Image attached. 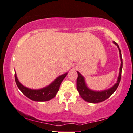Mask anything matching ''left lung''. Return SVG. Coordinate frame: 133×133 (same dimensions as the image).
Wrapping results in <instances>:
<instances>
[{
  "label": "left lung",
  "instance_id": "1",
  "mask_svg": "<svg viewBox=\"0 0 133 133\" xmlns=\"http://www.w3.org/2000/svg\"><path fill=\"white\" fill-rule=\"evenodd\" d=\"M113 43L116 46H117L118 49H119V56H120L121 60V65L120 68H119V76H118L117 81L115 83V84L113 87H111L110 89H107L105 90L102 91H95L91 90L87 87V84L85 83V81L84 76L81 75V74L78 71V77L77 79V89L78 92H79L80 95L82 97L83 100L85 101L89 102V103H97L99 102H102L104 100H107L108 98L112 94L115 92L116 90L118 85H119V82H120L121 77V71H122L123 68V59L121 58V52L119 49L118 44L115 41H113Z\"/></svg>",
  "mask_w": 133,
  "mask_h": 133
}]
</instances>
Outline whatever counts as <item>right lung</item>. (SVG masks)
I'll return each mask as SVG.
<instances>
[{
    "instance_id": "1",
    "label": "right lung",
    "mask_w": 133,
    "mask_h": 133,
    "mask_svg": "<svg viewBox=\"0 0 133 133\" xmlns=\"http://www.w3.org/2000/svg\"><path fill=\"white\" fill-rule=\"evenodd\" d=\"M68 74V72H67L61 75L48 85L39 89H31L23 85L19 82L15 72V80L17 87L26 97L33 101L45 102L51 100L56 95L57 92L59 90L61 84Z\"/></svg>"
}]
</instances>
